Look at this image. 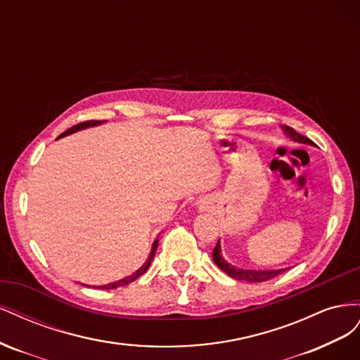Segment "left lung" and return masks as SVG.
<instances>
[{"label": "left lung", "mask_w": 360, "mask_h": 360, "mask_svg": "<svg viewBox=\"0 0 360 360\" xmlns=\"http://www.w3.org/2000/svg\"><path fill=\"white\" fill-rule=\"evenodd\" d=\"M284 132L294 141H297V143H303V144H311L312 146V141L307 136H303L300 134H297L296 130L292 127L284 126ZM213 261L216 263V266L219 267L221 270H224L228 276H231L234 279L238 281H248V282H263V281H269L271 278L278 276L279 274L284 271V269L281 270H243V269H238L231 266L230 263H226V261L222 258L221 255V242L217 240L214 249H213Z\"/></svg>", "instance_id": "left-lung-1"}]
</instances>
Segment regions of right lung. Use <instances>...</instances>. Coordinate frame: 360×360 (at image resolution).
Masks as SVG:
<instances>
[{
	"mask_svg": "<svg viewBox=\"0 0 360 360\" xmlns=\"http://www.w3.org/2000/svg\"><path fill=\"white\" fill-rule=\"evenodd\" d=\"M102 122H103V120H89V122H82V123H79V124H75V126H72L70 129H68L66 132L61 134L58 138H61V136H66V135H70V134L76 132V130H81V129H85V127H91V126H97V124H101ZM158 243H159V240H155L153 246H151V252H150V255H148V258H147V261H146V264H144L143 267H141V269H138V270L135 271V274H132V275L127 276V278H124V279H120V281H117V282H112V284L102 285V287H99V288H103V290H112V288H117V287H123V285L130 284V282H132V281L138 279L141 275H144L146 271H147V269L150 267L151 261H153L155 252H156V249H158Z\"/></svg>",
	"mask_w": 360,
	"mask_h": 360,
	"instance_id": "1",
	"label": "right lung"
}]
</instances>
